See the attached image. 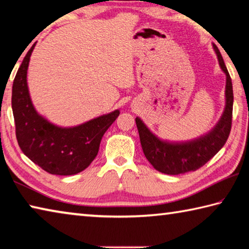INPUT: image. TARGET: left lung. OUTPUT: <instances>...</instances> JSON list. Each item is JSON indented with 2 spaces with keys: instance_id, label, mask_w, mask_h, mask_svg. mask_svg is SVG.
<instances>
[{
  "instance_id": "obj_1",
  "label": "left lung",
  "mask_w": 249,
  "mask_h": 249,
  "mask_svg": "<svg viewBox=\"0 0 249 249\" xmlns=\"http://www.w3.org/2000/svg\"><path fill=\"white\" fill-rule=\"evenodd\" d=\"M219 66L226 74V106L224 113L215 128L206 136L183 143L162 141L146 128L140 118H136L142 150L153 168L162 173L178 175L196 171L209 162L226 143L231 128L233 117V85L231 76L216 45H213Z\"/></svg>"
}]
</instances>
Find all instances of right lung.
I'll use <instances>...</instances> for the list:
<instances>
[{"label":"right lung","instance_id":"obj_1","mask_svg":"<svg viewBox=\"0 0 249 249\" xmlns=\"http://www.w3.org/2000/svg\"><path fill=\"white\" fill-rule=\"evenodd\" d=\"M34 46L24 57L12 88L16 139L23 153L46 172L56 175L77 174L96 158L101 138L120 112L115 110L72 128L57 127L40 117L33 107L26 81Z\"/></svg>","mask_w":249,"mask_h":249}]
</instances>
